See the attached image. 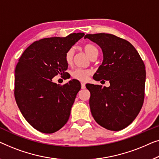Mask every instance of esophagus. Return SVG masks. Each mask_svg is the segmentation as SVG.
Instances as JSON below:
<instances>
[{"mask_svg": "<svg viewBox=\"0 0 159 159\" xmlns=\"http://www.w3.org/2000/svg\"><path fill=\"white\" fill-rule=\"evenodd\" d=\"M81 88H82L83 89L86 88V84H85V83L81 82Z\"/></svg>", "mask_w": 159, "mask_h": 159, "instance_id": "34e87169", "label": "esophagus"}]
</instances>
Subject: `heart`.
Masks as SVG:
<instances>
[{
  "instance_id": "b5f03b06",
  "label": "heart",
  "mask_w": 159,
  "mask_h": 159,
  "mask_svg": "<svg viewBox=\"0 0 159 159\" xmlns=\"http://www.w3.org/2000/svg\"><path fill=\"white\" fill-rule=\"evenodd\" d=\"M84 50L86 54L90 57L95 53L98 52L97 48L94 45L91 44H86L84 46ZM73 56H74V50L73 48L69 49L65 55V60L67 64L70 65L73 62ZM91 71L90 70H86V69L76 68L71 72V75L74 79L81 80V81H86L89 79V75H91Z\"/></svg>"
}]
</instances>
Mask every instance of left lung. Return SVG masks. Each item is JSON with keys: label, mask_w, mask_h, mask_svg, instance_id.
Listing matches in <instances>:
<instances>
[{"label": "left lung", "mask_w": 159, "mask_h": 159, "mask_svg": "<svg viewBox=\"0 0 159 159\" xmlns=\"http://www.w3.org/2000/svg\"><path fill=\"white\" fill-rule=\"evenodd\" d=\"M85 39L102 50L103 62L93 75L95 80H109V87L86 85L93 119L109 130L119 131L130 125L144 101L146 70L138 51L128 41L111 34H86Z\"/></svg>", "instance_id": "8db88e82"}]
</instances>
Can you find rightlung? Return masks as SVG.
<instances>
[{
    "mask_svg": "<svg viewBox=\"0 0 159 159\" xmlns=\"http://www.w3.org/2000/svg\"><path fill=\"white\" fill-rule=\"evenodd\" d=\"M84 36L44 38L29 46L19 58L15 69L16 102L26 121L41 133H55L69 119L80 84L73 79L60 86L52 78L64 74L66 52Z\"/></svg>",
    "mask_w": 159,
    "mask_h": 159,
    "instance_id": "1",
    "label": "right lung"
}]
</instances>
